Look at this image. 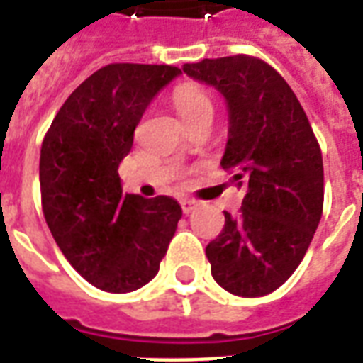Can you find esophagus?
Masks as SVG:
<instances>
[{
    "mask_svg": "<svg viewBox=\"0 0 363 363\" xmlns=\"http://www.w3.org/2000/svg\"><path fill=\"white\" fill-rule=\"evenodd\" d=\"M196 206H198V202H196V200H190V198H181V208L184 213H190V211H192Z\"/></svg>",
    "mask_w": 363,
    "mask_h": 363,
    "instance_id": "esophagus-1",
    "label": "esophagus"
}]
</instances>
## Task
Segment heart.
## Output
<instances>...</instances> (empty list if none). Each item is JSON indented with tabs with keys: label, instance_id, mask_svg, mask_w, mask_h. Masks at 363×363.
I'll return each mask as SVG.
<instances>
[{
	"label": "heart",
	"instance_id": "1",
	"mask_svg": "<svg viewBox=\"0 0 363 363\" xmlns=\"http://www.w3.org/2000/svg\"><path fill=\"white\" fill-rule=\"evenodd\" d=\"M177 113L186 123V127H192L202 121H211L216 113V101L206 86L196 82H184L177 86L171 94Z\"/></svg>",
	"mask_w": 363,
	"mask_h": 363
}]
</instances>
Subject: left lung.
Returning <instances> with one entry per match:
<instances>
[{
	"mask_svg": "<svg viewBox=\"0 0 363 363\" xmlns=\"http://www.w3.org/2000/svg\"><path fill=\"white\" fill-rule=\"evenodd\" d=\"M229 104L221 167L246 189L242 208L206 248L211 275L246 298L269 294L308 252L323 213V157L300 101L269 63L252 55L184 63Z\"/></svg>",
	"mask_w": 363,
	"mask_h": 363,
	"instance_id": "1",
	"label": "left lung"
}]
</instances>
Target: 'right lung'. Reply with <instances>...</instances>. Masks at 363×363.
Returning a JSON list of instances; mask_svg holds the SVG:
<instances>
[{"label": "right lung", "mask_w": 363, "mask_h": 363, "mask_svg": "<svg viewBox=\"0 0 363 363\" xmlns=\"http://www.w3.org/2000/svg\"><path fill=\"white\" fill-rule=\"evenodd\" d=\"M181 69L111 63L67 98L40 152L42 211L63 256L107 292L157 275L182 217L171 196L123 194L117 173L150 101Z\"/></svg>", "instance_id": "1"}]
</instances>
